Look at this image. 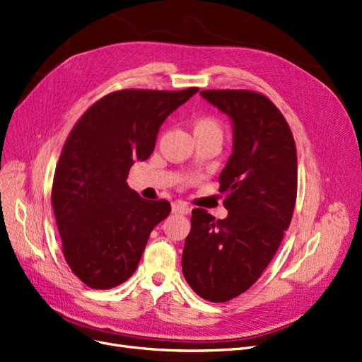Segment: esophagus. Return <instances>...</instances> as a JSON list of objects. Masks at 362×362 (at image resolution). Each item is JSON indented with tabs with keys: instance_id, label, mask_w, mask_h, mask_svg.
I'll list each match as a JSON object with an SVG mask.
<instances>
[{
	"instance_id": "obj_1",
	"label": "esophagus",
	"mask_w": 362,
	"mask_h": 362,
	"mask_svg": "<svg viewBox=\"0 0 362 362\" xmlns=\"http://www.w3.org/2000/svg\"><path fill=\"white\" fill-rule=\"evenodd\" d=\"M171 210H173V213H177V215H188V213L191 211V207L188 203H185V202H174L171 204Z\"/></svg>"
}]
</instances>
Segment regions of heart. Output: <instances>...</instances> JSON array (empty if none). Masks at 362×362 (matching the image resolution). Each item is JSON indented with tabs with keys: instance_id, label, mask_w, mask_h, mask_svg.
I'll list each match as a JSON object with an SVG mask.
<instances>
[{
	"instance_id": "heart-1",
	"label": "heart",
	"mask_w": 362,
	"mask_h": 362,
	"mask_svg": "<svg viewBox=\"0 0 362 362\" xmlns=\"http://www.w3.org/2000/svg\"><path fill=\"white\" fill-rule=\"evenodd\" d=\"M194 134L199 132H213L218 134V136L222 137V127L219 124V120L213 116H199L194 120Z\"/></svg>"
}]
</instances>
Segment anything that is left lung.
Returning <instances> with one entry per match:
<instances>
[{
  "label": "left lung",
  "mask_w": 362,
  "mask_h": 362,
  "mask_svg": "<svg viewBox=\"0 0 362 362\" xmlns=\"http://www.w3.org/2000/svg\"><path fill=\"white\" fill-rule=\"evenodd\" d=\"M202 95L234 124L233 155L219 176L228 216L192 210L182 269L199 297L225 303L257 282L282 243L297 202V147L282 112L262 93L207 89Z\"/></svg>",
  "instance_id": "1"
}]
</instances>
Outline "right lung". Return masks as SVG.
<instances>
[{"label": "right lung", "mask_w": 362, "mask_h": 362, "mask_svg": "<svg viewBox=\"0 0 362 362\" xmlns=\"http://www.w3.org/2000/svg\"><path fill=\"white\" fill-rule=\"evenodd\" d=\"M198 88L122 89L80 116L66 137L52 185V207L71 272L92 289H110L136 272L155 226L171 211L132 191L134 160L155 149L159 127Z\"/></svg>", "instance_id": "obj_1"}]
</instances>
